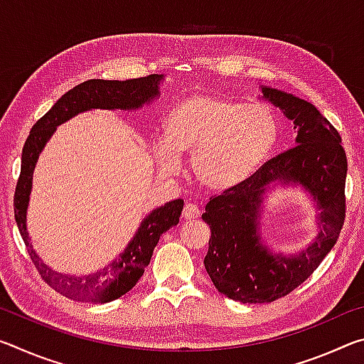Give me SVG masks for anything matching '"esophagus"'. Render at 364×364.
Segmentation results:
<instances>
[{"mask_svg":"<svg viewBox=\"0 0 364 364\" xmlns=\"http://www.w3.org/2000/svg\"><path fill=\"white\" fill-rule=\"evenodd\" d=\"M200 215V210L199 207H197L196 204H193V202H186V205H184L183 208V218L184 220H194Z\"/></svg>","mask_w":364,"mask_h":364,"instance_id":"34e87169","label":"esophagus"}]
</instances>
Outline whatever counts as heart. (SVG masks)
<instances>
[{
  "mask_svg": "<svg viewBox=\"0 0 364 364\" xmlns=\"http://www.w3.org/2000/svg\"><path fill=\"white\" fill-rule=\"evenodd\" d=\"M279 122L263 104L194 95L171 110L157 162L165 173L180 168V154L193 152L191 168L202 186L226 191L244 183L273 152Z\"/></svg>",
  "mask_w": 364,
  "mask_h": 364,
  "instance_id": "1",
  "label": "heart"
}]
</instances>
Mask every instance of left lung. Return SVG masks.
Returning <instances> with one entry per match:
<instances>
[{
    "mask_svg": "<svg viewBox=\"0 0 364 364\" xmlns=\"http://www.w3.org/2000/svg\"><path fill=\"white\" fill-rule=\"evenodd\" d=\"M263 96L294 120L297 144L264 162L244 183L212 196L202 215L210 228L207 273L221 294L242 304H269L310 278L337 242L347 210V156L341 134L310 102L273 88H263ZM276 179L304 183L322 208V232L295 257L269 255L256 232L264 186Z\"/></svg>",
    "mask_w": 364,
    "mask_h": 364,
    "instance_id": "1",
    "label": "left lung"
}]
</instances>
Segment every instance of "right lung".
<instances>
[{"instance_id": "obj_1", "label": "right lung", "mask_w": 364, "mask_h": 364, "mask_svg": "<svg viewBox=\"0 0 364 364\" xmlns=\"http://www.w3.org/2000/svg\"><path fill=\"white\" fill-rule=\"evenodd\" d=\"M162 77L151 73L147 77L125 80H86L75 88L67 91L48 112L32 127L28 138L22 149L21 175L14 191V217L21 236L26 242L30 258L38 271L41 279L60 295L85 304H106L127 294L143 276L144 268L149 264L154 247L159 237L178 225L184 202L181 199L171 200L157 208L141 223L136 236L128 244L125 252L115 262L95 274L75 278L49 269L40 257L35 254L28 241L26 226V212L28 204L32 175L38 154L45 147L56 127L69 120L70 117L88 109H134L152 100L159 93L157 85Z\"/></svg>"}]
</instances>
